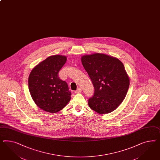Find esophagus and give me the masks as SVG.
<instances>
[{"label": "esophagus", "mask_w": 160, "mask_h": 160, "mask_svg": "<svg viewBox=\"0 0 160 160\" xmlns=\"http://www.w3.org/2000/svg\"><path fill=\"white\" fill-rule=\"evenodd\" d=\"M81 92H82V89L79 88H78V89H77V91H75V92L76 93H81Z\"/></svg>", "instance_id": "esophagus-1"}]
</instances>
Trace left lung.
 I'll return each instance as SVG.
<instances>
[{"label": "left lung", "mask_w": 160, "mask_h": 160, "mask_svg": "<svg viewBox=\"0 0 160 160\" xmlns=\"http://www.w3.org/2000/svg\"><path fill=\"white\" fill-rule=\"evenodd\" d=\"M81 61L95 89L88 100L89 107L99 114L113 112L123 101L130 85L123 64L115 57L100 53L83 55Z\"/></svg>", "instance_id": "1"}]
</instances>
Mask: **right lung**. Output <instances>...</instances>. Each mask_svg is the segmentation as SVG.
<instances>
[{"instance_id":"1","label":"right lung","mask_w":160,"mask_h":160,"mask_svg":"<svg viewBox=\"0 0 160 160\" xmlns=\"http://www.w3.org/2000/svg\"><path fill=\"white\" fill-rule=\"evenodd\" d=\"M66 61L64 55H52L36 65L30 73L28 89L32 100L47 112H59L71 99V92L67 82L58 77Z\"/></svg>"}]
</instances>
